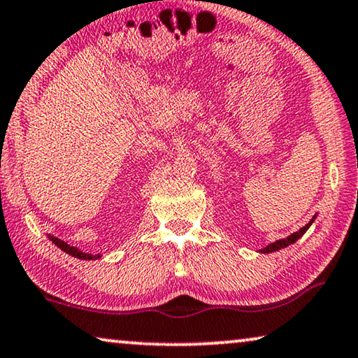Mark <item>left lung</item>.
<instances>
[{"mask_svg":"<svg viewBox=\"0 0 358 358\" xmlns=\"http://www.w3.org/2000/svg\"><path fill=\"white\" fill-rule=\"evenodd\" d=\"M315 217H316V215H315ZM315 217H313V219H311V220H310V222L305 225V227H301V229H300L299 231H294V234H292V235H289V236H287V238H282V240H278V241H274V243H271L269 246H266V248H263V250H261V253H273V251H279V250H282V248H285V246H289V245H292V243H295V241H296V240H299V238H300V236H301V235H303V234H305V231L310 229V225H311V224H313V220H315Z\"/></svg>","mask_w":358,"mask_h":358,"instance_id":"1","label":"left lung"}]
</instances>
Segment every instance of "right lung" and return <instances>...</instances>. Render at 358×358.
<instances>
[{
    "label": "right lung",
    "mask_w": 358,
    "mask_h": 358,
    "mask_svg": "<svg viewBox=\"0 0 358 358\" xmlns=\"http://www.w3.org/2000/svg\"><path fill=\"white\" fill-rule=\"evenodd\" d=\"M50 240H52L53 243L57 245L59 250L66 251L68 255L74 256V258H79V259H97V258H100V255H89V253H83V251H80V250L74 248V246H71V245H68L66 241L59 240V238H57V236H50Z\"/></svg>",
    "instance_id": "obj_1"
}]
</instances>
